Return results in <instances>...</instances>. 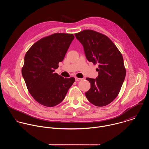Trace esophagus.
Returning <instances> with one entry per match:
<instances>
[{"instance_id":"34e87169","label":"esophagus","mask_w":149,"mask_h":149,"mask_svg":"<svg viewBox=\"0 0 149 149\" xmlns=\"http://www.w3.org/2000/svg\"><path fill=\"white\" fill-rule=\"evenodd\" d=\"M75 80L76 81H80L81 80V79H80V78H78V77H75Z\"/></svg>"}]
</instances>
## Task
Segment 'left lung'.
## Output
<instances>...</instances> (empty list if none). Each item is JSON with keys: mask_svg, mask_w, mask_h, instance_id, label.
Returning a JSON list of instances; mask_svg holds the SVG:
<instances>
[{"mask_svg": "<svg viewBox=\"0 0 149 149\" xmlns=\"http://www.w3.org/2000/svg\"><path fill=\"white\" fill-rule=\"evenodd\" d=\"M84 47L85 57L99 65L96 79L86 78L91 88L85 92L88 101L96 106H105L118 95L126 77L123 56L106 36L92 30L74 34Z\"/></svg>", "mask_w": 149, "mask_h": 149, "instance_id": "left-lung-1", "label": "left lung"}]
</instances>
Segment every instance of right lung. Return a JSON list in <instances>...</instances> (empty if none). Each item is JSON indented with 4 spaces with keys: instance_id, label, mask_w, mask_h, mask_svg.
Instances as JSON below:
<instances>
[{
    "instance_id": "1",
    "label": "right lung",
    "mask_w": 149,
    "mask_h": 149,
    "mask_svg": "<svg viewBox=\"0 0 149 149\" xmlns=\"http://www.w3.org/2000/svg\"><path fill=\"white\" fill-rule=\"evenodd\" d=\"M74 38L73 34H53L33 44L25 54L22 76L32 97L44 106L62 102L75 81L54 73Z\"/></svg>"
}]
</instances>
